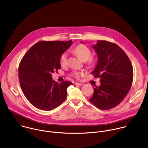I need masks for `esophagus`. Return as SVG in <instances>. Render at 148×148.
Returning a JSON list of instances; mask_svg holds the SVG:
<instances>
[{
    "label": "esophagus",
    "mask_w": 148,
    "mask_h": 148,
    "mask_svg": "<svg viewBox=\"0 0 148 148\" xmlns=\"http://www.w3.org/2000/svg\"><path fill=\"white\" fill-rule=\"evenodd\" d=\"M75 85H78V86H83V85H84V84H81V83H75Z\"/></svg>",
    "instance_id": "1"
}]
</instances>
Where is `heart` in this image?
Wrapping results in <instances>:
<instances>
[{
  "mask_svg": "<svg viewBox=\"0 0 148 148\" xmlns=\"http://www.w3.org/2000/svg\"><path fill=\"white\" fill-rule=\"evenodd\" d=\"M74 52L83 61H86L88 60L91 55L90 50L84 45H79L77 46L74 49ZM67 57L68 54L66 52H64L61 54L59 58V62L62 66L66 65L67 63ZM90 62H92V59H90ZM83 75H84V72L82 71H74L71 74L72 77L77 79H79Z\"/></svg>",
  "mask_w": 148,
  "mask_h": 148,
  "instance_id": "b5f03b06",
  "label": "heart"
}]
</instances>
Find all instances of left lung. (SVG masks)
<instances>
[{
  "instance_id": "8db88e82",
  "label": "left lung",
  "mask_w": 148,
  "mask_h": 148,
  "mask_svg": "<svg viewBox=\"0 0 148 148\" xmlns=\"http://www.w3.org/2000/svg\"><path fill=\"white\" fill-rule=\"evenodd\" d=\"M91 47L98 57L91 73L95 78H100L101 85L94 88L89 101L100 109H110L120 103L129 91L133 78V67L124 51L115 43L97 40Z\"/></svg>"
}]
</instances>
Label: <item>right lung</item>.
<instances>
[{"instance_id": "add662e5", "label": "right lung", "mask_w": 148, "mask_h": 148, "mask_svg": "<svg viewBox=\"0 0 148 148\" xmlns=\"http://www.w3.org/2000/svg\"><path fill=\"white\" fill-rule=\"evenodd\" d=\"M73 41H40L32 46L21 60L19 79L28 101L35 108L52 110L66 99L67 89L72 82L58 84L51 74L60 69L59 58Z\"/></svg>"}]
</instances>
